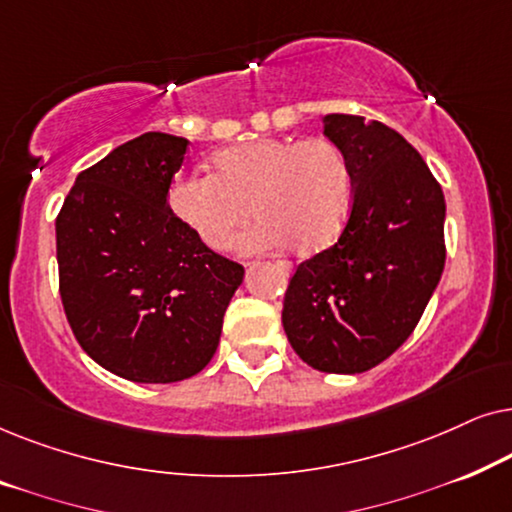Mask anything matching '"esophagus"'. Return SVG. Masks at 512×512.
<instances>
[{"mask_svg":"<svg viewBox=\"0 0 512 512\" xmlns=\"http://www.w3.org/2000/svg\"><path fill=\"white\" fill-rule=\"evenodd\" d=\"M277 270L282 272L284 277H289V272H291V265H289V263H284V261H279V263H277Z\"/></svg>","mask_w":512,"mask_h":512,"instance_id":"1","label":"esophagus"}]
</instances>
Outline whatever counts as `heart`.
Wrapping results in <instances>:
<instances>
[{
  "instance_id": "obj_1",
  "label": "heart",
  "mask_w": 512,
  "mask_h": 512,
  "mask_svg": "<svg viewBox=\"0 0 512 512\" xmlns=\"http://www.w3.org/2000/svg\"><path fill=\"white\" fill-rule=\"evenodd\" d=\"M214 174H181L170 184L172 214L212 249H226L247 223L261 219L242 247H289L317 254L335 242L352 207V170L331 139H254L219 151ZM252 212H248V205Z\"/></svg>"
}]
</instances>
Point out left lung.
I'll list each match as a JSON object with an SVG mask.
<instances>
[{"label": "left lung", "instance_id": "obj_1", "mask_svg": "<svg viewBox=\"0 0 512 512\" xmlns=\"http://www.w3.org/2000/svg\"><path fill=\"white\" fill-rule=\"evenodd\" d=\"M324 135L352 170V207L335 244L293 272L282 324L307 366L354 375L389 359L422 319L445 268V195L380 121L328 114Z\"/></svg>", "mask_w": 512, "mask_h": 512}]
</instances>
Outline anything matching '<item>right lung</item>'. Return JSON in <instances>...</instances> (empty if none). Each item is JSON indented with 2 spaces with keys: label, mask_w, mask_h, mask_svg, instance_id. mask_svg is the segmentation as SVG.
<instances>
[{
  "label": "right lung",
  "mask_w": 512,
  "mask_h": 512,
  "mask_svg": "<svg viewBox=\"0 0 512 512\" xmlns=\"http://www.w3.org/2000/svg\"><path fill=\"white\" fill-rule=\"evenodd\" d=\"M188 139L144 132L76 177L55 219L60 298L90 359L132 382L193 377L219 347L244 268L167 205Z\"/></svg>",
  "instance_id": "add662e5"
}]
</instances>
